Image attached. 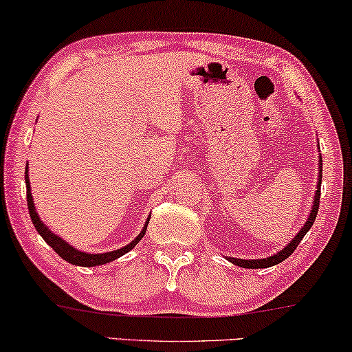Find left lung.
I'll return each instance as SVG.
<instances>
[{"instance_id": "8db88e82", "label": "left lung", "mask_w": 352, "mask_h": 352, "mask_svg": "<svg viewBox=\"0 0 352 352\" xmlns=\"http://www.w3.org/2000/svg\"><path fill=\"white\" fill-rule=\"evenodd\" d=\"M320 184H322V157H319V181H317V190H316V195H314V204H312V208H311V213H309V218L302 226L300 232H298L295 237L292 239V242L285 245V248H282L280 252L272 254V256L269 258H263V259H239V258H229V261L235 264V266H240V267H247V269H263V267H271V266H276V264L285 261V259L290 256V254L295 252L298 245L305 237L307 230L312 228V224H314L316 221V216L319 213V200H320Z\"/></svg>"}]
</instances>
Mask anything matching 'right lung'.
I'll list each match as a JSON object with an SVG mask.
<instances>
[{"mask_svg": "<svg viewBox=\"0 0 352 352\" xmlns=\"http://www.w3.org/2000/svg\"><path fill=\"white\" fill-rule=\"evenodd\" d=\"M27 171H28V163L25 166V184H27V205H28V213H30L32 223H33V226H35V229L38 230V234H40L41 237L45 239V242L50 245V247L54 250V252L59 254L62 259H65L67 263L75 264V266H83V267H94V266H100V264H107L110 261H113V259L123 256V254L128 253L129 250H133L138 245L139 240L144 237V234H146L148 219H151V218H147V223L142 228L141 234H139L131 243H128L126 247L113 250V252H109V253H96V254L80 252V250H76V248L72 247V245H69V242L62 240L59 235L52 234L51 230L46 228V224H43V221L38 218V213L35 210V204H33V197H32V192H30V179H28Z\"/></svg>", "mask_w": 352, "mask_h": 352, "instance_id": "right-lung-1", "label": "right lung"}]
</instances>
